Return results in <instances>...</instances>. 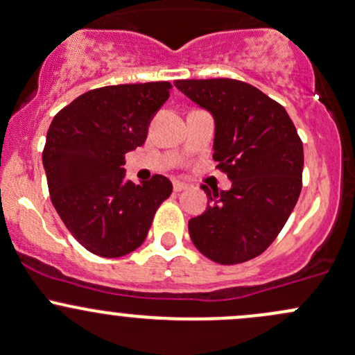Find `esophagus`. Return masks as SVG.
<instances>
[{
  "label": "esophagus",
  "mask_w": 355,
  "mask_h": 355,
  "mask_svg": "<svg viewBox=\"0 0 355 355\" xmlns=\"http://www.w3.org/2000/svg\"><path fill=\"white\" fill-rule=\"evenodd\" d=\"M189 184H186V182H181V181H174V191H184V189H188Z\"/></svg>",
  "instance_id": "34e87169"
}]
</instances>
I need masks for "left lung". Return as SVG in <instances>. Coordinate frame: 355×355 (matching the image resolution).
<instances>
[{"label": "left lung", "instance_id": "left-lung-1", "mask_svg": "<svg viewBox=\"0 0 355 355\" xmlns=\"http://www.w3.org/2000/svg\"><path fill=\"white\" fill-rule=\"evenodd\" d=\"M174 86L211 113L213 159L232 181L209 191L208 207L189 220V237L218 264L257 257L288 222L301 193L303 144L279 103L235 79H184Z\"/></svg>", "mask_w": 355, "mask_h": 355}]
</instances>
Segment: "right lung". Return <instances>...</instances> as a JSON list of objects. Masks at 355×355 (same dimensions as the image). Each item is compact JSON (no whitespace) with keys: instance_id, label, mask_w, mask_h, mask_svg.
<instances>
[{"instance_id":"right-lung-1","label":"right lung","mask_w":355,"mask_h":355,"mask_svg":"<svg viewBox=\"0 0 355 355\" xmlns=\"http://www.w3.org/2000/svg\"><path fill=\"white\" fill-rule=\"evenodd\" d=\"M167 81L91 89L52 120L42 162L52 205L89 252L121 257L142 245L155 209L173 191L167 178H125V154L144 146L169 98Z\"/></svg>"}]
</instances>
